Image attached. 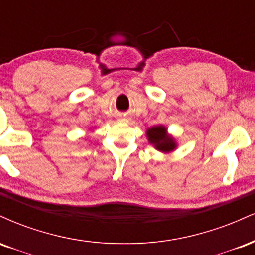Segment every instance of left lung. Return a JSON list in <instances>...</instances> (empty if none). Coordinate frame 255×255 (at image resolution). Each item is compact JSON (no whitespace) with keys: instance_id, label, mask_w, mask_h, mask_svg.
<instances>
[{"instance_id":"left-lung-1","label":"left lung","mask_w":255,"mask_h":255,"mask_svg":"<svg viewBox=\"0 0 255 255\" xmlns=\"http://www.w3.org/2000/svg\"><path fill=\"white\" fill-rule=\"evenodd\" d=\"M146 136H147L148 142L156 150L163 153H169L176 150L177 147L176 139L168 133V128L163 125H157L148 128L146 130Z\"/></svg>"}]
</instances>
